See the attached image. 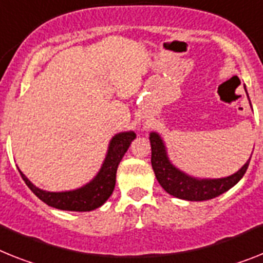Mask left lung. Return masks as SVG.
Segmentation results:
<instances>
[{
  "mask_svg": "<svg viewBox=\"0 0 263 263\" xmlns=\"http://www.w3.org/2000/svg\"><path fill=\"white\" fill-rule=\"evenodd\" d=\"M245 92L248 95L246 87H245ZM249 103H250V99H249ZM149 143H151V164L159 184L170 195L183 200H190V202L213 199L229 191L242 179L251 159L250 156L248 162L245 163L237 173L224 176V178H198L178 168L171 162L167 145L158 132L152 131L149 134Z\"/></svg>",
  "mask_w": 263,
  "mask_h": 263,
  "instance_id": "obj_1",
  "label": "left lung"
}]
</instances>
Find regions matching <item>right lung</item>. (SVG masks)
Returning <instances> with one entry per match:
<instances>
[{
    "mask_svg": "<svg viewBox=\"0 0 263 263\" xmlns=\"http://www.w3.org/2000/svg\"><path fill=\"white\" fill-rule=\"evenodd\" d=\"M136 139L134 131L119 132L112 136L108 144L107 154L103 160L100 170L84 186L68 191H46L34 186L23 173L18 170L26 186L32 190V193L46 203L48 206L65 211H92L103 206L112 195L116 184V171L119 163L129 148L131 143Z\"/></svg>",
    "mask_w": 263,
    "mask_h": 263,
    "instance_id": "add662e5",
    "label": "right lung"
}]
</instances>
